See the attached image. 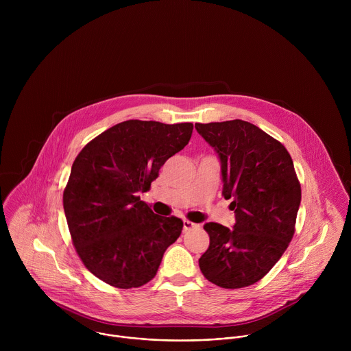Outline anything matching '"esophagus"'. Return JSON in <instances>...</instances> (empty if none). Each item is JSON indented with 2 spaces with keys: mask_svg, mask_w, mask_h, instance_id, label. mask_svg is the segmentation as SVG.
Returning <instances> with one entry per match:
<instances>
[{
  "mask_svg": "<svg viewBox=\"0 0 351 351\" xmlns=\"http://www.w3.org/2000/svg\"><path fill=\"white\" fill-rule=\"evenodd\" d=\"M194 228H198V225H197V223H193V222H190V221H183V230H184V232H189V230H191V229H194Z\"/></svg>",
  "mask_w": 351,
  "mask_h": 351,
  "instance_id": "esophagus-1",
  "label": "esophagus"
}]
</instances>
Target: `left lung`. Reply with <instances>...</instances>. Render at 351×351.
Returning <instances> with one entry per match:
<instances>
[{
  "label": "left lung",
  "instance_id": "1",
  "mask_svg": "<svg viewBox=\"0 0 351 351\" xmlns=\"http://www.w3.org/2000/svg\"><path fill=\"white\" fill-rule=\"evenodd\" d=\"M221 160L222 194L232 198L236 223L204 225L207 252L198 260L203 275L223 289L263 279L293 239L302 187L286 147L257 128L234 119L195 123Z\"/></svg>",
  "mask_w": 351,
  "mask_h": 351
}]
</instances>
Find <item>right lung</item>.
Listing matches in <instances>:
<instances>
[{"label": "right lung", "instance_id": "1", "mask_svg": "<svg viewBox=\"0 0 351 351\" xmlns=\"http://www.w3.org/2000/svg\"><path fill=\"white\" fill-rule=\"evenodd\" d=\"M191 133L189 122L130 119L98 134L77 154L62 202L76 253L98 279L132 289L157 275L183 222L156 215L140 193L149 190Z\"/></svg>", "mask_w": 351, "mask_h": 351}]
</instances>
